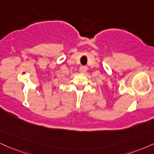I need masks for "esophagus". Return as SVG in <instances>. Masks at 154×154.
I'll return each instance as SVG.
<instances>
[{
    "mask_svg": "<svg viewBox=\"0 0 154 154\" xmlns=\"http://www.w3.org/2000/svg\"><path fill=\"white\" fill-rule=\"evenodd\" d=\"M79 70H80L81 73H85L87 71V67L86 66H81Z\"/></svg>",
    "mask_w": 154,
    "mask_h": 154,
    "instance_id": "obj_1",
    "label": "esophagus"
}]
</instances>
